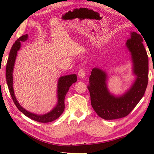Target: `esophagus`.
<instances>
[{"label":"esophagus","mask_w":154,"mask_h":154,"mask_svg":"<svg viewBox=\"0 0 154 154\" xmlns=\"http://www.w3.org/2000/svg\"><path fill=\"white\" fill-rule=\"evenodd\" d=\"M85 75V71L84 69H79V71H78V76H79L80 78H82V79H83V78H84Z\"/></svg>","instance_id":"1"}]
</instances>
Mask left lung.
Listing matches in <instances>:
<instances>
[{
    "instance_id": "left-lung-1",
    "label": "left lung",
    "mask_w": 154,
    "mask_h": 154,
    "mask_svg": "<svg viewBox=\"0 0 154 154\" xmlns=\"http://www.w3.org/2000/svg\"><path fill=\"white\" fill-rule=\"evenodd\" d=\"M143 38L130 32L126 45L131 55L132 71L136 79L128 90L122 96H115L107 88V74L98 68H94L88 88L91 105L99 117L104 119H116L127 116L144 96L148 83L149 61L143 44Z\"/></svg>"
}]
</instances>
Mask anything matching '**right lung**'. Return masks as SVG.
<instances>
[{"instance_id":"add662e5","label":"right lung","mask_w":154,"mask_h":154,"mask_svg":"<svg viewBox=\"0 0 154 154\" xmlns=\"http://www.w3.org/2000/svg\"><path fill=\"white\" fill-rule=\"evenodd\" d=\"M28 35H22L21 37L15 41V43L13 45L11 50H10L6 66L7 83V85H8L10 94L13 100H14L15 105H16L17 108L19 109V111L22 112V113H24L28 118L32 119L33 120L41 122V123H48V122H51L56 120L63 113L64 109L65 96H66V93L72 83L77 82V75L72 74L64 75V76H62L59 78L58 81V90H57L58 102H57L56 105L54 106L51 111L43 115H37L26 110L25 109L23 108L20 105L15 96L14 88H13V82H14V81H13V72H14V68L17 51L20 50L21 48V42L22 41H23V42L26 41L28 39Z\"/></svg>"}]
</instances>
